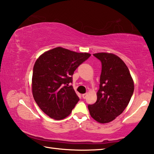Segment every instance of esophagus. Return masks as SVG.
Instances as JSON below:
<instances>
[{
  "mask_svg": "<svg viewBox=\"0 0 154 154\" xmlns=\"http://www.w3.org/2000/svg\"><path fill=\"white\" fill-rule=\"evenodd\" d=\"M87 94H82V97H83V98H86V96H87Z\"/></svg>",
  "mask_w": 154,
  "mask_h": 154,
  "instance_id": "34e87169",
  "label": "esophagus"
}]
</instances>
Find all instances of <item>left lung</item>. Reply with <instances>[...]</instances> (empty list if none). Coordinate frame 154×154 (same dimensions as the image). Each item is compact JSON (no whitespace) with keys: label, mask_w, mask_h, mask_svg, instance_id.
<instances>
[{"label":"left lung","mask_w":154,"mask_h":154,"mask_svg":"<svg viewBox=\"0 0 154 154\" xmlns=\"http://www.w3.org/2000/svg\"><path fill=\"white\" fill-rule=\"evenodd\" d=\"M102 63L100 88L97 100L88 105L92 118L100 124L114 120L122 113L134 92V82L128 68L122 60L112 53L93 54Z\"/></svg>","instance_id":"left-lung-1"}]
</instances>
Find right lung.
Here are the masks:
<instances>
[{"label":"right lung","mask_w":154,"mask_h":154,"mask_svg":"<svg viewBox=\"0 0 154 154\" xmlns=\"http://www.w3.org/2000/svg\"><path fill=\"white\" fill-rule=\"evenodd\" d=\"M89 53H78L61 47L48 50L38 57L33 68L32 92L39 108L52 119L69 116L79 97L71 85L72 76Z\"/></svg>","instance_id":"right-lung-1"}]
</instances>
